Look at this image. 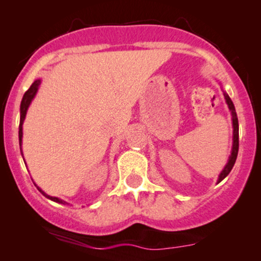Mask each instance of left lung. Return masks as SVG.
I'll return each mask as SVG.
<instances>
[{"label":"left lung","mask_w":261,"mask_h":261,"mask_svg":"<svg viewBox=\"0 0 261 261\" xmlns=\"http://www.w3.org/2000/svg\"><path fill=\"white\" fill-rule=\"evenodd\" d=\"M224 97H225V100H226V103H227V106H229V110H230V111H231L232 128H234V131H232L231 155L229 156V161H227V164H226V165H225L224 170L220 172V175H219L218 182H220L221 180H224L225 177H226L227 175H229V172L231 171L232 166H234L235 161H237L238 151H239V122H238L237 111H235V106H234V103H232L231 98L229 97V95H227L226 92H224Z\"/></svg>","instance_id":"8db88e82"}]
</instances>
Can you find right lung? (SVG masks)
I'll use <instances>...</instances> for the list:
<instances>
[{"label": "right lung", "mask_w": 261, "mask_h": 261, "mask_svg": "<svg viewBox=\"0 0 261 261\" xmlns=\"http://www.w3.org/2000/svg\"><path fill=\"white\" fill-rule=\"evenodd\" d=\"M41 84V80H36L34 82V84L31 85V87H30L29 90H27L26 92H24L23 97H22V101H21V108H20V114H21V117H20V127H18V139H20V149L22 147V125H23V121H24V117H26V114H27V109H29L30 103H31L32 98L35 97V95H36L37 90H38V86H40ZM22 151V149H21ZM22 158H23V153H22ZM38 191H40L41 194H42L43 196H46L47 199L52 200V201L55 202H59V204H65L64 200L59 199V197H54V196H50L47 195V194L45 193V191L41 190L40 188L37 186Z\"/></svg>", "instance_id": "obj_1"}]
</instances>
